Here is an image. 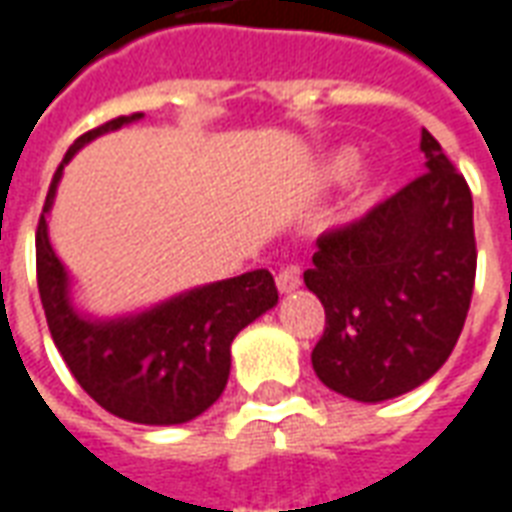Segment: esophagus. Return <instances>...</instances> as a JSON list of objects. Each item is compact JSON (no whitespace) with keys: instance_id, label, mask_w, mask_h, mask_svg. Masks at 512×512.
Here are the masks:
<instances>
[{"instance_id":"obj_1","label":"esophagus","mask_w":512,"mask_h":512,"mask_svg":"<svg viewBox=\"0 0 512 512\" xmlns=\"http://www.w3.org/2000/svg\"><path fill=\"white\" fill-rule=\"evenodd\" d=\"M300 270L297 267H286V270H281L278 275H275V286H278V292L281 294H292L294 289H300Z\"/></svg>"}]
</instances>
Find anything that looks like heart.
<instances>
[{
    "mask_svg": "<svg viewBox=\"0 0 512 512\" xmlns=\"http://www.w3.org/2000/svg\"><path fill=\"white\" fill-rule=\"evenodd\" d=\"M357 152H352V149H341V152H333L330 158L324 160L322 171H319V177H322V182H333V185H338V182H346V179H352V174L357 171Z\"/></svg>",
    "mask_w": 512,
    "mask_h": 512,
    "instance_id": "obj_1",
    "label": "heart"
}]
</instances>
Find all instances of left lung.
I'll list each match as a JSON object with an SVG mask.
<instances>
[{
	"instance_id": "left-lung-1",
	"label": "left lung",
	"mask_w": 512,
	"mask_h": 512,
	"mask_svg": "<svg viewBox=\"0 0 512 512\" xmlns=\"http://www.w3.org/2000/svg\"><path fill=\"white\" fill-rule=\"evenodd\" d=\"M425 174L316 240L305 286L324 305L311 363L330 390L379 404L445 365L475 289L472 193L428 130Z\"/></svg>"
}]
</instances>
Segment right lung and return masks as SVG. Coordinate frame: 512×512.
Wrapping results in <instances>:
<instances>
[{"instance_id":"obj_1","label":"right lung","mask_w":512,"mask_h":512,"mask_svg":"<svg viewBox=\"0 0 512 512\" xmlns=\"http://www.w3.org/2000/svg\"><path fill=\"white\" fill-rule=\"evenodd\" d=\"M117 117L67 149L37 223V289L48 330L76 382L106 412L141 425H179L207 412L229 382L231 341L278 302L267 270L196 286L155 308L92 319L70 300V275L48 240V212L62 171L92 138L138 122Z\"/></svg>"}]
</instances>
